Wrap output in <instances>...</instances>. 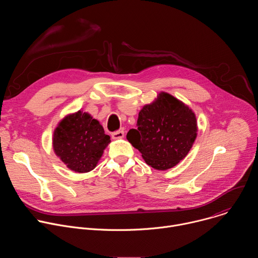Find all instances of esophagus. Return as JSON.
Listing matches in <instances>:
<instances>
[{
    "mask_svg": "<svg viewBox=\"0 0 258 258\" xmlns=\"http://www.w3.org/2000/svg\"><path fill=\"white\" fill-rule=\"evenodd\" d=\"M111 137H112V139H114V140L122 139V138L124 137V132H123V131H116V132L112 133Z\"/></svg>",
    "mask_w": 258,
    "mask_h": 258,
    "instance_id": "obj_1",
    "label": "esophagus"
}]
</instances>
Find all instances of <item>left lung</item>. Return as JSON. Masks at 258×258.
Returning <instances> with one entry per match:
<instances>
[{"label":"left lung","instance_id":"left-lung-1","mask_svg":"<svg viewBox=\"0 0 258 258\" xmlns=\"http://www.w3.org/2000/svg\"><path fill=\"white\" fill-rule=\"evenodd\" d=\"M138 128L126 135L146 163L158 170L175 166L185 158L197 137L195 113L185 103L161 92L139 112Z\"/></svg>","mask_w":258,"mask_h":258}]
</instances>
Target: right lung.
Segmentation results:
<instances>
[{"instance_id":"add662e5","label":"right lung","mask_w":258,"mask_h":258,"mask_svg":"<svg viewBox=\"0 0 258 258\" xmlns=\"http://www.w3.org/2000/svg\"><path fill=\"white\" fill-rule=\"evenodd\" d=\"M110 137L103 126L88 112H78L65 116L53 134L55 154L76 172L93 170L103 155Z\"/></svg>"}]
</instances>
